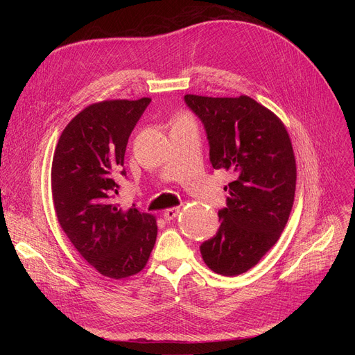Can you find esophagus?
I'll list each match as a JSON object with an SVG mask.
<instances>
[{
  "mask_svg": "<svg viewBox=\"0 0 355 355\" xmlns=\"http://www.w3.org/2000/svg\"><path fill=\"white\" fill-rule=\"evenodd\" d=\"M178 211H180V207H171V209H166L165 211H164V220L165 221H170V220H173V218H175L177 217V214H178Z\"/></svg>",
  "mask_w": 355,
  "mask_h": 355,
  "instance_id": "obj_1",
  "label": "esophagus"
}]
</instances>
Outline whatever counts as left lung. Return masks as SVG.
<instances>
[{
    "label": "left lung",
    "instance_id": "1",
    "mask_svg": "<svg viewBox=\"0 0 355 355\" xmlns=\"http://www.w3.org/2000/svg\"><path fill=\"white\" fill-rule=\"evenodd\" d=\"M184 102L206 130L214 170L234 174L225 187L220 227L200 252L213 272L237 276L265 256L286 226L296 185L292 144L279 118L249 96L185 95Z\"/></svg>",
    "mask_w": 355,
    "mask_h": 355
}]
</instances>
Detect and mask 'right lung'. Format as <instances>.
I'll return each mask as SVG.
<instances>
[{"label": "right lung", "instance_id": "1", "mask_svg": "<svg viewBox=\"0 0 355 355\" xmlns=\"http://www.w3.org/2000/svg\"><path fill=\"white\" fill-rule=\"evenodd\" d=\"M149 98L90 105L64 128L51 165L55 214L69 240L99 273L122 279L144 269L157 240L155 217L119 209L116 175Z\"/></svg>", "mask_w": 355, "mask_h": 355}]
</instances>
